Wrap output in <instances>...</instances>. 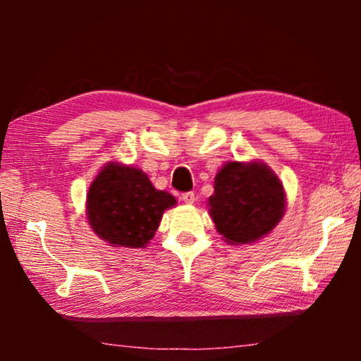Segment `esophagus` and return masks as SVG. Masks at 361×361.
<instances>
[{
  "instance_id": "esophagus-1",
  "label": "esophagus",
  "mask_w": 361,
  "mask_h": 361,
  "mask_svg": "<svg viewBox=\"0 0 361 361\" xmlns=\"http://www.w3.org/2000/svg\"><path fill=\"white\" fill-rule=\"evenodd\" d=\"M181 199H183V202H185V204L191 205V204H194L195 195H194V192H191V191H189V192H183V194H181Z\"/></svg>"
}]
</instances>
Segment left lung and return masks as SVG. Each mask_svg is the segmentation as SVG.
<instances>
[{"label":"left lung","mask_w":361,"mask_h":361,"mask_svg":"<svg viewBox=\"0 0 361 361\" xmlns=\"http://www.w3.org/2000/svg\"><path fill=\"white\" fill-rule=\"evenodd\" d=\"M209 197L215 228L231 245L267 235L285 213V191L266 164L228 162L215 176Z\"/></svg>","instance_id":"obj_1"}]
</instances>
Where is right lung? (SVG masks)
<instances>
[{"instance_id": "1", "label": "right lung", "mask_w": 361, "mask_h": 361, "mask_svg": "<svg viewBox=\"0 0 361 361\" xmlns=\"http://www.w3.org/2000/svg\"><path fill=\"white\" fill-rule=\"evenodd\" d=\"M175 204L173 195L157 191L140 169L111 162L90 185L85 213L92 231L111 247L143 248Z\"/></svg>"}]
</instances>
